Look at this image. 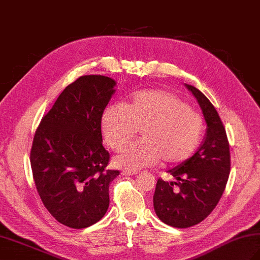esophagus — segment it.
Returning a JSON list of instances; mask_svg holds the SVG:
<instances>
[{
	"label": "esophagus",
	"mask_w": 260,
	"mask_h": 260,
	"mask_svg": "<svg viewBox=\"0 0 260 260\" xmlns=\"http://www.w3.org/2000/svg\"><path fill=\"white\" fill-rule=\"evenodd\" d=\"M123 174L124 175H135V174H137V172H135V171H123Z\"/></svg>",
	"instance_id": "obj_1"
}]
</instances>
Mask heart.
Returning <instances> with one entry per match:
<instances>
[{
    "instance_id": "1",
    "label": "heart",
    "mask_w": 260,
    "mask_h": 260,
    "mask_svg": "<svg viewBox=\"0 0 260 260\" xmlns=\"http://www.w3.org/2000/svg\"><path fill=\"white\" fill-rule=\"evenodd\" d=\"M101 127L105 142L114 151L121 150L141 129L142 140L114 158L116 167L140 170L159 159L169 165L186 161L200 143L203 119L174 93L147 89L135 93L126 106H108Z\"/></svg>"
}]
</instances>
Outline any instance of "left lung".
I'll use <instances>...</instances> for the list:
<instances>
[{"instance_id":"left-lung-1","label":"left lung","mask_w":260,"mask_h":260,"mask_svg":"<svg viewBox=\"0 0 260 260\" xmlns=\"http://www.w3.org/2000/svg\"><path fill=\"white\" fill-rule=\"evenodd\" d=\"M184 86L200 105L207 133L190 158L168 171L175 181L157 180L154 210L162 222L174 228H189L206 219L221 198L230 173L229 143L218 112L198 88Z\"/></svg>"}]
</instances>
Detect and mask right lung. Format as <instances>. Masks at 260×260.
Wrapping results in <instances>:
<instances>
[{
	"instance_id": "1",
	"label": "right lung",
	"mask_w": 260,
	"mask_h": 260,
	"mask_svg": "<svg viewBox=\"0 0 260 260\" xmlns=\"http://www.w3.org/2000/svg\"><path fill=\"white\" fill-rule=\"evenodd\" d=\"M116 81L82 76L64 88L41 119L32 143L31 169L37 190L52 217L82 229L101 220L109 207V184L119 175L107 170L101 121Z\"/></svg>"
}]
</instances>
